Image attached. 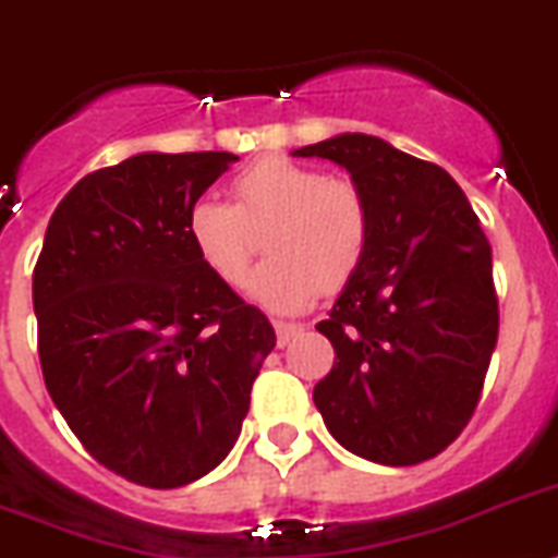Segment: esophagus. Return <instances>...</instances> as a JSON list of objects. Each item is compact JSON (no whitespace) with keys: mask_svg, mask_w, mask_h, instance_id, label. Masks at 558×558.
I'll return each instance as SVG.
<instances>
[{"mask_svg":"<svg viewBox=\"0 0 558 558\" xmlns=\"http://www.w3.org/2000/svg\"><path fill=\"white\" fill-rule=\"evenodd\" d=\"M303 326L301 323H283V320H275V335H278V345H287L289 340L301 335Z\"/></svg>","mask_w":558,"mask_h":558,"instance_id":"obj_1","label":"esophagus"}]
</instances>
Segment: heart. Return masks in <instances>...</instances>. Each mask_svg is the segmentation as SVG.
<instances>
[{"mask_svg": "<svg viewBox=\"0 0 558 558\" xmlns=\"http://www.w3.org/2000/svg\"><path fill=\"white\" fill-rule=\"evenodd\" d=\"M235 204L201 198L186 209V241L215 278L241 287L266 227V260L250 294L271 312H301L320 289L337 292L372 246V209L351 181L292 158H264L232 184Z\"/></svg>", "mask_w": 558, "mask_h": 558, "instance_id": "b5f03b06", "label": "heart"}]
</instances>
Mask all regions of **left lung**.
I'll return each instance as SVG.
<instances>
[{
    "instance_id": "1",
    "label": "left lung",
    "mask_w": 558,
    "mask_h": 558,
    "mask_svg": "<svg viewBox=\"0 0 558 558\" xmlns=\"http://www.w3.org/2000/svg\"><path fill=\"white\" fill-rule=\"evenodd\" d=\"M345 167L372 209V246L317 331L335 366L315 386L331 437L368 462L416 465L474 414L499 335L488 238L442 167L377 135L294 149Z\"/></svg>"
}]
</instances>
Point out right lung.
<instances>
[{
	"label": "right lung",
	"instance_id": "1",
	"mask_svg": "<svg viewBox=\"0 0 558 558\" xmlns=\"http://www.w3.org/2000/svg\"><path fill=\"white\" fill-rule=\"evenodd\" d=\"M232 153H138L84 175L33 269L45 386L82 446L147 488L227 460L275 329L201 264L186 209Z\"/></svg>",
	"mask_w": 558,
	"mask_h": 558
}]
</instances>
